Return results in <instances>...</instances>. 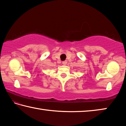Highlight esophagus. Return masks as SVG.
<instances>
[{"mask_svg":"<svg viewBox=\"0 0 126 126\" xmlns=\"http://www.w3.org/2000/svg\"><path fill=\"white\" fill-rule=\"evenodd\" d=\"M67 62L66 61L62 62V64H63V65H66V64H67Z\"/></svg>","mask_w":126,"mask_h":126,"instance_id":"1","label":"esophagus"}]
</instances>
